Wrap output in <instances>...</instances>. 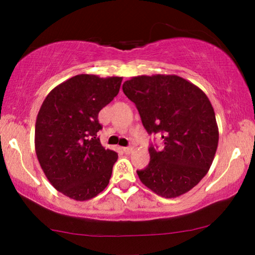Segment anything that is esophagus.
I'll return each mask as SVG.
<instances>
[{"mask_svg": "<svg viewBox=\"0 0 255 255\" xmlns=\"http://www.w3.org/2000/svg\"><path fill=\"white\" fill-rule=\"evenodd\" d=\"M132 151H133V147H132V146H130V147H124L123 148V152L127 153V154H130Z\"/></svg>", "mask_w": 255, "mask_h": 255, "instance_id": "esophagus-1", "label": "esophagus"}]
</instances>
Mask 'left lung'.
I'll return each mask as SVG.
<instances>
[{"label":"left lung","instance_id":"8db88e82","mask_svg":"<svg viewBox=\"0 0 255 255\" xmlns=\"http://www.w3.org/2000/svg\"><path fill=\"white\" fill-rule=\"evenodd\" d=\"M123 92L148 133L161 132L165 144L162 151L149 147L148 166L137 170L142 184L165 198L188 193L207 175L217 151L218 125L208 96L174 74L133 76Z\"/></svg>","mask_w":255,"mask_h":255}]
</instances>
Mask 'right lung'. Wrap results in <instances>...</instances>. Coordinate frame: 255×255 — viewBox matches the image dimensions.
<instances>
[{
	"label": "right lung",
	"mask_w": 255,
	"mask_h": 255,
	"mask_svg": "<svg viewBox=\"0 0 255 255\" xmlns=\"http://www.w3.org/2000/svg\"><path fill=\"white\" fill-rule=\"evenodd\" d=\"M122 80L73 76L48 93L37 115L38 161L52 186L72 200H92L109 184L118 155L97 138L99 113L120 92Z\"/></svg>",
	"instance_id": "obj_1"
}]
</instances>
